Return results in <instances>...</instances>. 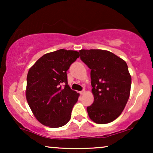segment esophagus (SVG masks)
<instances>
[{"mask_svg":"<svg viewBox=\"0 0 153 153\" xmlns=\"http://www.w3.org/2000/svg\"><path fill=\"white\" fill-rule=\"evenodd\" d=\"M85 90H83V91H80V95H83L84 94H85Z\"/></svg>","mask_w":153,"mask_h":153,"instance_id":"esophagus-1","label":"esophagus"}]
</instances>
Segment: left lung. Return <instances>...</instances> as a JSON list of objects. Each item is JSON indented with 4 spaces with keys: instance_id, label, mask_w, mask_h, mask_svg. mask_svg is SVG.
Returning <instances> with one entry per match:
<instances>
[{
    "instance_id": "left-lung-1",
    "label": "left lung",
    "mask_w": 153,
    "mask_h": 153,
    "mask_svg": "<svg viewBox=\"0 0 153 153\" xmlns=\"http://www.w3.org/2000/svg\"><path fill=\"white\" fill-rule=\"evenodd\" d=\"M79 52L80 59L91 70L94 101L87 107L89 117L97 124L113 122L122 114L130 94L131 78L127 63L107 50Z\"/></svg>"
}]
</instances>
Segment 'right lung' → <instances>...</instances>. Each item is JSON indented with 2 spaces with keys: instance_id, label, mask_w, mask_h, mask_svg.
I'll use <instances>...</instances> for the list:
<instances>
[{
  "instance_id": "obj_1",
  "label": "right lung",
  "mask_w": 153,
  "mask_h": 153,
  "mask_svg": "<svg viewBox=\"0 0 153 153\" xmlns=\"http://www.w3.org/2000/svg\"><path fill=\"white\" fill-rule=\"evenodd\" d=\"M79 56L77 51L63 49L47 53L28 72L26 100L43 125L60 127L71 119L79 94L68 85L67 71Z\"/></svg>"
}]
</instances>
